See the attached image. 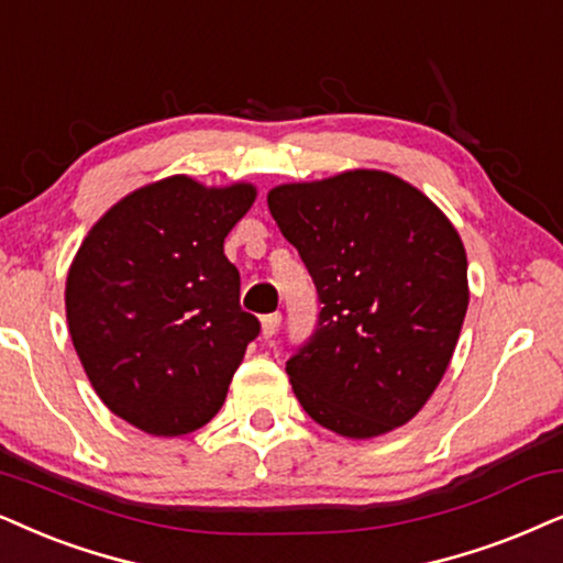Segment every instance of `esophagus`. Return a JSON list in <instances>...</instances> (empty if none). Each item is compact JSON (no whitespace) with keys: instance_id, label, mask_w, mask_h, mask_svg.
<instances>
[{"instance_id":"obj_1","label":"esophagus","mask_w":563,"mask_h":563,"mask_svg":"<svg viewBox=\"0 0 563 563\" xmlns=\"http://www.w3.org/2000/svg\"><path fill=\"white\" fill-rule=\"evenodd\" d=\"M279 323H282L279 312H272V316L261 318V333H264V339H272V335L279 331Z\"/></svg>"}]
</instances>
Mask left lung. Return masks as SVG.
Instances as JSON below:
<instances>
[{"label": "left lung", "instance_id": "1", "mask_svg": "<svg viewBox=\"0 0 563 563\" xmlns=\"http://www.w3.org/2000/svg\"><path fill=\"white\" fill-rule=\"evenodd\" d=\"M266 201L323 305L287 362L297 400L349 440L408 424L442 383L468 310L455 224L408 180L367 167L274 186Z\"/></svg>", "mask_w": 563, "mask_h": 563}]
</instances>
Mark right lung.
Returning a JSON list of instances; mask_svg holds the SVG:
<instances>
[{
	"label": "right lung",
	"mask_w": 563,
	"mask_h": 563,
	"mask_svg": "<svg viewBox=\"0 0 563 563\" xmlns=\"http://www.w3.org/2000/svg\"><path fill=\"white\" fill-rule=\"evenodd\" d=\"M255 196L247 180L167 175L115 201L71 258V344L100 400L131 427L191 434L228 398L261 325L240 310L224 238Z\"/></svg>",
	"instance_id": "1"
}]
</instances>
